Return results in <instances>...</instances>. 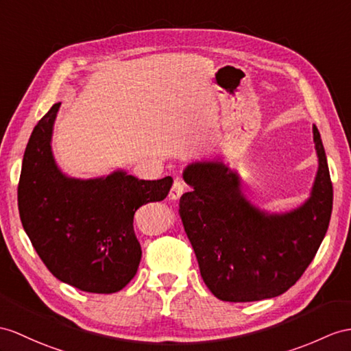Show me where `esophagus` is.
Here are the masks:
<instances>
[{
	"instance_id": "34e87169",
	"label": "esophagus",
	"mask_w": 351,
	"mask_h": 351,
	"mask_svg": "<svg viewBox=\"0 0 351 351\" xmlns=\"http://www.w3.org/2000/svg\"><path fill=\"white\" fill-rule=\"evenodd\" d=\"M183 192H184V183L177 178V180L173 183V186H171L169 199H173V201L180 199V196L183 195Z\"/></svg>"
}]
</instances>
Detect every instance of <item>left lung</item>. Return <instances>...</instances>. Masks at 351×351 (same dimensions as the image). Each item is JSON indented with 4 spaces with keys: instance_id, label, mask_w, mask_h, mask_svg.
<instances>
[{
    "instance_id": "obj_1",
    "label": "left lung",
    "mask_w": 351,
    "mask_h": 351,
    "mask_svg": "<svg viewBox=\"0 0 351 351\" xmlns=\"http://www.w3.org/2000/svg\"><path fill=\"white\" fill-rule=\"evenodd\" d=\"M319 168L310 196L296 208L271 213L243 193L241 177L221 160H195L183 169L192 186L180 217L211 293L228 302L276 298L314 259L329 226L333 191L320 132L313 126Z\"/></svg>"
}]
</instances>
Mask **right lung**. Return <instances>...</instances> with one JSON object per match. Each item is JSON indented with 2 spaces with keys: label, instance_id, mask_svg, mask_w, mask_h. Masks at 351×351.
Here are the masks:
<instances>
[{
  "label": "right lung",
  "instance_id": "right-lung-1",
  "mask_svg": "<svg viewBox=\"0 0 351 351\" xmlns=\"http://www.w3.org/2000/svg\"><path fill=\"white\" fill-rule=\"evenodd\" d=\"M61 102L34 128L25 149L18 204L22 226L49 271L90 293H114L136 274L141 245L134 215L167 198L173 178L140 180L125 169L75 178L56 164L52 136Z\"/></svg>",
  "mask_w": 351,
  "mask_h": 351
}]
</instances>
